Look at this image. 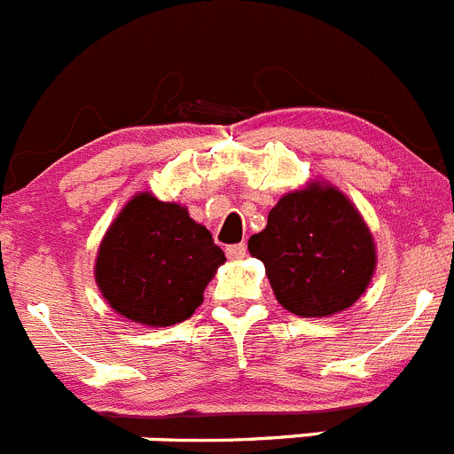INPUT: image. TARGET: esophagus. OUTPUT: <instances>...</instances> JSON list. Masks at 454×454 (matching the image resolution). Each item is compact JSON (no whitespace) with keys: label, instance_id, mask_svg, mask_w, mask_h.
Listing matches in <instances>:
<instances>
[{"label":"esophagus","instance_id":"34e87169","mask_svg":"<svg viewBox=\"0 0 454 454\" xmlns=\"http://www.w3.org/2000/svg\"><path fill=\"white\" fill-rule=\"evenodd\" d=\"M247 244H232V247L226 248V255L231 257V260H241V257L247 255Z\"/></svg>","mask_w":454,"mask_h":454}]
</instances>
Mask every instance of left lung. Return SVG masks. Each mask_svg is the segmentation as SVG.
<instances>
[{
	"mask_svg": "<svg viewBox=\"0 0 454 454\" xmlns=\"http://www.w3.org/2000/svg\"><path fill=\"white\" fill-rule=\"evenodd\" d=\"M278 302L302 317L345 311L365 294L376 266L370 231L336 188L298 190L278 201L248 239Z\"/></svg>",
	"mask_w": 454,
	"mask_h": 454,
	"instance_id": "1",
	"label": "left lung"
}]
</instances>
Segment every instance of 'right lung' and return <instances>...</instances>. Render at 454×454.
<instances>
[{"mask_svg": "<svg viewBox=\"0 0 454 454\" xmlns=\"http://www.w3.org/2000/svg\"><path fill=\"white\" fill-rule=\"evenodd\" d=\"M226 262L207 228L179 203L143 192L105 235L96 282L114 311L150 327L176 325L203 302V289Z\"/></svg>", "mask_w": 454, "mask_h": 454, "instance_id": "add662e5", "label": "right lung"}]
</instances>
